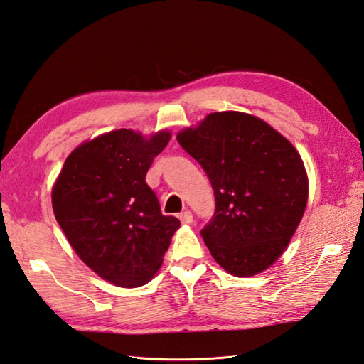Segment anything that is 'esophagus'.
Masks as SVG:
<instances>
[{
	"mask_svg": "<svg viewBox=\"0 0 364 364\" xmlns=\"http://www.w3.org/2000/svg\"><path fill=\"white\" fill-rule=\"evenodd\" d=\"M180 221L183 223V225H192L193 223V215L191 210H184L180 213Z\"/></svg>",
	"mask_w": 364,
	"mask_h": 364,
	"instance_id": "1",
	"label": "esophagus"
}]
</instances>
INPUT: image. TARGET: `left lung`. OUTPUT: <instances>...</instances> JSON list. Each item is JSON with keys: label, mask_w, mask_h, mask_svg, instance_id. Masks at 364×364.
<instances>
[{"label": "left lung", "mask_w": 364, "mask_h": 364, "mask_svg": "<svg viewBox=\"0 0 364 364\" xmlns=\"http://www.w3.org/2000/svg\"><path fill=\"white\" fill-rule=\"evenodd\" d=\"M206 172L215 212L201 237L213 259L235 277L263 272L283 254L307 204L301 156L263 119L215 112L176 135Z\"/></svg>", "instance_id": "obj_1"}]
</instances>
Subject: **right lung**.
I'll list each match as a JSON object with an SVG mask.
<instances>
[{
    "label": "right lung",
    "mask_w": 364,
    "mask_h": 364,
    "mask_svg": "<svg viewBox=\"0 0 364 364\" xmlns=\"http://www.w3.org/2000/svg\"><path fill=\"white\" fill-rule=\"evenodd\" d=\"M171 139L130 129L82 143L64 161L52 208L64 235L93 272L121 287L146 284L163 263L180 220L161 213L146 183L154 158Z\"/></svg>",
    "instance_id": "1"
}]
</instances>
